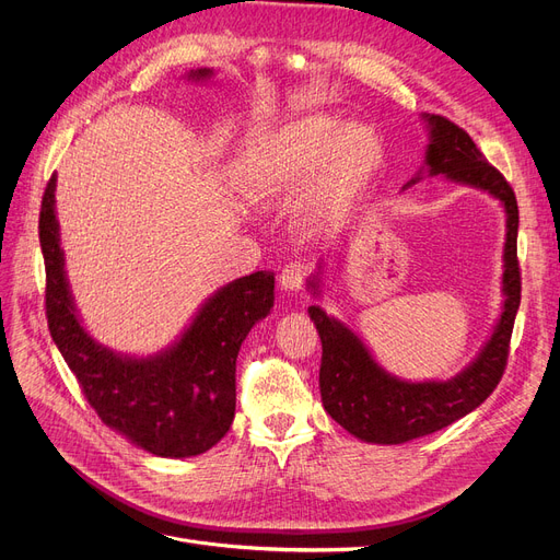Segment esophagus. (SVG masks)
<instances>
[{"instance_id": "obj_1", "label": "esophagus", "mask_w": 560, "mask_h": 560, "mask_svg": "<svg viewBox=\"0 0 560 560\" xmlns=\"http://www.w3.org/2000/svg\"><path fill=\"white\" fill-rule=\"evenodd\" d=\"M304 279H306V265L290 262V265H285V268L281 270L279 283H281V288L285 292H292V295H298V292L304 285Z\"/></svg>"}]
</instances>
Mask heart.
I'll use <instances>...</instances> for the list:
<instances>
[{
	"instance_id": "1",
	"label": "heart",
	"mask_w": 560,
	"mask_h": 560,
	"mask_svg": "<svg viewBox=\"0 0 560 560\" xmlns=\"http://www.w3.org/2000/svg\"><path fill=\"white\" fill-rule=\"evenodd\" d=\"M384 159V140L372 127L311 113L252 147L241 192L258 209H283L300 199L298 231L304 238H319L354 213Z\"/></svg>"
}]
</instances>
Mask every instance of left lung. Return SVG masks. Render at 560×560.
Here are the masks:
<instances>
[{
    "instance_id": "left-lung-1",
    "label": "left lung",
    "mask_w": 560,
    "mask_h": 560,
    "mask_svg": "<svg viewBox=\"0 0 560 560\" xmlns=\"http://www.w3.org/2000/svg\"><path fill=\"white\" fill-rule=\"evenodd\" d=\"M429 129L424 165L404 188L424 176L445 179L488 192L506 213L502 315L475 361L447 381H406L381 368L363 338L345 322L327 315L322 306H308V315L322 340L319 393L327 413L351 435L374 445H401L408 440L445 429L472 413L497 388L509 359L513 322L520 308L517 265V201L513 188L477 150L475 140L447 117L422 113ZM325 260L306 281L311 295L322 298Z\"/></svg>"
}]
</instances>
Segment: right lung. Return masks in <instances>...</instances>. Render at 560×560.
Listing matches in <instances>:
<instances>
[{
    "instance_id": "obj_1",
    "label": "right lung",
    "mask_w": 560,
    "mask_h": 560,
    "mask_svg": "<svg viewBox=\"0 0 560 560\" xmlns=\"http://www.w3.org/2000/svg\"><path fill=\"white\" fill-rule=\"evenodd\" d=\"M211 68L190 70L209 81ZM56 174L40 206V247L47 272L49 334L102 422L129 443L163 458L209 452L235 413V359L256 322L275 306V275L235 279L206 300L184 334L150 357H129L97 342L81 325L66 275L56 220Z\"/></svg>"
}]
</instances>
